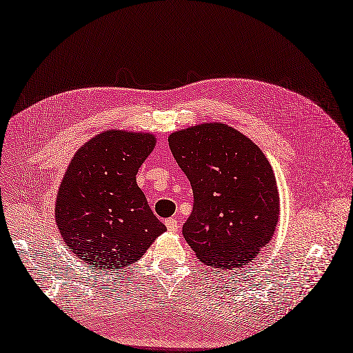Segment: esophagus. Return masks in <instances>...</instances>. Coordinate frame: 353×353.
<instances>
[{
    "mask_svg": "<svg viewBox=\"0 0 353 353\" xmlns=\"http://www.w3.org/2000/svg\"><path fill=\"white\" fill-rule=\"evenodd\" d=\"M165 225H167V228H168V231H172V232H176L177 230H179V221H177V218H167L165 221Z\"/></svg>",
    "mask_w": 353,
    "mask_h": 353,
    "instance_id": "1",
    "label": "esophagus"
}]
</instances>
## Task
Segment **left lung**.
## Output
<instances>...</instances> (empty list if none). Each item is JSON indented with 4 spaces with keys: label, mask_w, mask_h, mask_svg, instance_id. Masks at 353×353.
<instances>
[{
    "label": "left lung",
    "mask_w": 353,
    "mask_h": 353,
    "mask_svg": "<svg viewBox=\"0 0 353 353\" xmlns=\"http://www.w3.org/2000/svg\"><path fill=\"white\" fill-rule=\"evenodd\" d=\"M193 190L183 236L208 266L240 268L269 243L279 218L273 170L253 141L224 123H203L168 138Z\"/></svg>",
    "instance_id": "8db88e82"
}]
</instances>
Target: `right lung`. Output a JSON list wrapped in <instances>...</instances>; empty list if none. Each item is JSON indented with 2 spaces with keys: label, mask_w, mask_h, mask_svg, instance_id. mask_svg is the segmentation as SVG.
Instances as JSON below:
<instances>
[{
  "label": "right lung",
  "mask_w": 353,
  "mask_h": 353,
  "mask_svg": "<svg viewBox=\"0 0 353 353\" xmlns=\"http://www.w3.org/2000/svg\"><path fill=\"white\" fill-rule=\"evenodd\" d=\"M154 147L150 134L108 130L84 143L65 172L57 225L67 247L91 269L135 263L165 231L135 177Z\"/></svg>",
  "instance_id": "add662e5"
}]
</instances>
